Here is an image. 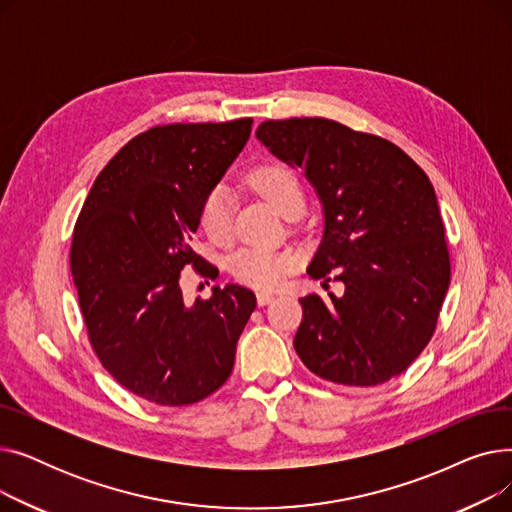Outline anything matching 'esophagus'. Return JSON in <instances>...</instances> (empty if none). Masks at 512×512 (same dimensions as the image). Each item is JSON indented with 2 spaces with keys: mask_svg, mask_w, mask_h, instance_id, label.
<instances>
[{
  "mask_svg": "<svg viewBox=\"0 0 512 512\" xmlns=\"http://www.w3.org/2000/svg\"><path fill=\"white\" fill-rule=\"evenodd\" d=\"M274 301V294L272 292H257V305L265 307Z\"/></svg>",
  "mask_w": 512,
  "mask_h": 512,
  "instance_id": "34e87169",
  "label": "esophagus"
}]
</instances>
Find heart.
Here are the masks:
<instances>
[{"label": "heart", "instance_id": "heart-1", "mask_svg": "<svg viewBox=\"0 0 512 512\" xmlns=\"http://www.w3.org/2000/svg\"><path fill=\"white\" fill-rule=\"evenodd\" d=\"M249 180L255 191L270 201L284 218H288L294 211L305 209L303 182L297 176V172L288 168L286 164L272 161V164L259 166L257 170H253ZM232 207V193L224 184L213 186L203 199L199 220L205 234L213 242H218V245H224V242L232 238ZM292 270V255L257 247L242 249L230 259L232 276L242 284L261 290L276 288Z\"/></svg>", "mask_w": 512, "mask_h": 512}]
</instances>
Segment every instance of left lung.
Segmentation results:
<instances>
[{
    "mask_svg": "<svg viewBox=\"0 0 512 512\" xmlns=\"http://www.w3.org/2000/svg\"><path fill=\"white\" fill-rule=\"evenodd\" d=\"M257 139L305 170L324 205V236L307 267L344 294L299 299L294 351L319 378L378 386L432 340L450 284L436 191L394 143L328 118L267 120Z\"/></svg>",
    "mask_w": 512,
    "mask_h": 512,
    "instance_id": "1",
    "label": "left lung"
}]
</instances>
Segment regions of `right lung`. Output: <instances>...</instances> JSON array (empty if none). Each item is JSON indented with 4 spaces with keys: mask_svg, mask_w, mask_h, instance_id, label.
I'll use <instances>...</instances> for the list:
<instances>
[{
    "mask_svg": "<svg viewBox=\"0 0 512 512\" xmlns=\"http://www.w3.org/2000/svg\"><path fill=\"white\" fill-rule=\"evenodd\" d=\"M251 118L153 126L97 176L74 226L70 267L89 342L128 392L186 407L230 378L257 307L249 288L213 286L186 305L180 272L218 267L195 253L201 205L251 134Z\"/></svg>",
    "mask_w": 512,
    "mask_h": 512,
    "instance_id": "right-lung-1",
    "label": "right lung"
}]
</instances>
